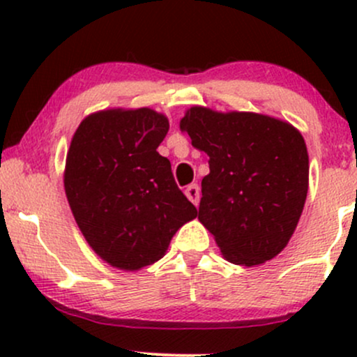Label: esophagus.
I'll list each match as a JSON object with an SVG mask.
<instances>
[{
    "label": "esophagus",
    "instance_id": "1",
    "mask_svg": "<svg viewBox=\"0 0 357 357\" xmlns=\"http://www.w3.org/2000/svg\"><path fill=\"white\" fill-rule=\"evenodd\" d=\"M184 195H186V198L190 199L192 204H198V202H199V188L196 186V184H190V186L184 190Z\"/></svg>",
    "mask_w": 357,
    "mask_h": 357
}]
</instances>
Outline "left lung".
Here are the masks:
<instances>
[{"instance_id": "left-lung-1", "label": "left lung", "mask_w": 357, "mask_h": 357, "mask_svg": "<svg viewBox=\"0 0 357 357\" xmlns=\"http://www.w3.org/2000/svg\"><path fill=\"white\" fill-rule=\"evenodd\" d=\"M210 155L198 220L225 260L264 265L292 238L309 191V154L290 122L257 112L192 105L179 121Z\"/></svg>"}]
</instances>
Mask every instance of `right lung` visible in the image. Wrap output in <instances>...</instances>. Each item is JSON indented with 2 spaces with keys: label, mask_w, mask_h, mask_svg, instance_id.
Instances as JSON below:
<instances>
[{
  "label": "right lung",
  "mask_w": 357,
  "mask_h": 357,
  "mask_svg": "<svg viewBox=\"0 0 357 357\" xmlns=\"http://www.w3.org/2000/svg\"><path fill=\"white\" fill-rule=\"evenodd\" d=\"M167 130V117L154 109L112 107L89 114L73 132L65 195L84 238L110 267L137 272L155 264L198 215L158 153Z\"/></svg>",
  "instance_id": "add662e5"
}]
</instances>
